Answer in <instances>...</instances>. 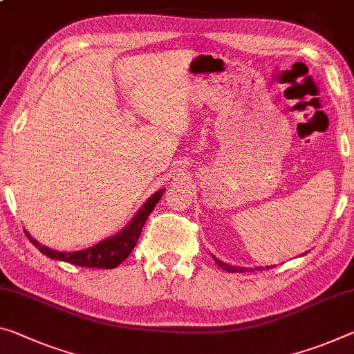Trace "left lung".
<instances>
[{"label":"left lung","instance_id":"left-lung-1","mask_svg":"<svg viewBox=\"0 0 354 354\" xmlns=\"http://www.w3.org/2000/svg\"><path fill=\"white\" fill-rule=\"evenodd\" d=\"M214 258V257H212ZM216 260V263L218 266H221L223 271H228V272H243L244 271V268H236V266H230V265H227V263H222L221 260H217V258H214ZM258 269V268H257ZM252 271H254V269H252Z\"/></svg>","mask_w":354,"mask_h":354}]
</instances>
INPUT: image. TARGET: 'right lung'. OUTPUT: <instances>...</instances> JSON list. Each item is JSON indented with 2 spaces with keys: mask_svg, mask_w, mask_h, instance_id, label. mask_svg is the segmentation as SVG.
<instances>
[{
  "mask_svg": "<svg viewBox=\"0 0 354 354\" xmlns=\"http://www.w3.org/2000/svg\"><path fill=\"white\" fill-rule=\"evenodd\" d=\"M162 195H164V190L156 192L153 197L143 205L142 209L137 212V216L132 218V222L129 223L121 233H118L115 236L105 239L102 243L93 245V248H89L86 250H78V252L52 250L46 248V245L39 244L37 241L32 239L28 233L26 236L32 244H35V248L41 250L44 255L55 258V260L67 261L71 263V265L85 266V268L113 269L118 265H121V263L131 255V252L133 250V248H136L137 241L140 238V233H142L145 222H147L148 216L153 212L154 206L157 205V201L160 200Z\"/></svg>",
  "mask_w": 354,
  "mask_h": 354,
  "instance_id": "add662e5",
  "label": "right lung"
}]
</instances>
